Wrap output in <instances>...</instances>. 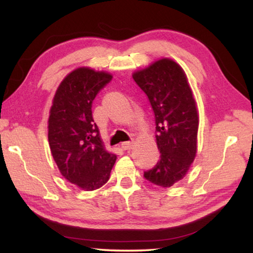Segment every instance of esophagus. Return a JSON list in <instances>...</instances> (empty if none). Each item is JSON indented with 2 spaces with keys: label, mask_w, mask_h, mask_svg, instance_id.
<instances>
[{
  "label": "esophagus",
  "mask_w": 253,
  "mask_h": 253,
  "mask_svg": "<svg viewBox=\"0 0 253 253\" xmlns=\"http://www.w3.org/2000/svg\"><path fill=\"white\" fill-rule=\"evenodd\" d=\"M132 142H124L122 143V148L125 149V151H128V149H130L132 147Z\"/></svg>",
  "instance_id": "obj_1"
}]
</instances>
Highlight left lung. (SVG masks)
<instances>
[{"label":"left lung","mask_w":253,"mask_h":253,"mask_svg":"<svg viewBox=\"0 0 253 253\" xmlns=\"http://www.w3.org/2000/svg\"><path fill=\"white\" fill-rule=\"evenodd\" d=\"M132 78L152 106L161 154L144 177L157 186L169 187L185 176L194 161L199 128L195 100L183 69L170 59L158 60Z\"/></svg>","instance_id":"obj_1"}]
</instances>
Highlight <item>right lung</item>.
<instances>
[{"mask_svg": "<svg viewBox=\"0 0 253 253\" xmlns=\"http://www.w3.org/2000/svg\"><path fill=\"white\" fill-rule=\"evenodd\" d=\"M113 77L79 68L60 84L49 117V145L65 178L83 190L99 188L109 179L116 155L105 151L93 123L92 101Z\"/></svg>", "mask_w": 253, "mask_h": 253, "instance_id": "obj_1", "label": "right lung"}]
</instances>
